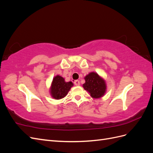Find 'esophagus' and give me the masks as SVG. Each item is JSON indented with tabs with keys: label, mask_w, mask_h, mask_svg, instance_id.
<instances>
[{
	"label": "esophagus",
	"mask_w": 153,
	"mask_h": 153,
	"mask_svg": "<svg viewBox=\"0 0 153 153\" xmlns=\"http://www.w3.org/2000/svg\"><path fill=\"white\" fill-rule=\"evenodd\" d=\"M74 84H75V85H76V86L80 85V81L78 80H75V82H74Z\"/></svg>",
	"instance_id": "esophagus-1"
}]
</instances>
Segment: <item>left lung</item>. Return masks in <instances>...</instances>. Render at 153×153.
Wrapping results in <instances>:
<instances>
[{"mask_svg":"<svg viewBox=\"0 0 153 153\" xmlns=\"http://www.w3.org/2000/svg\"><path fill=\"white\" fill-rule=\"evenodd\" d=\"M85 82L83 84L84 89L89 92L92 98H100L106 92L105 81L98 73L91 72L85 76Z\"/></svg>","mask_w":153,"mask_h":153,"instance_id":"obj_1","label":"left lung"}]
</instances>
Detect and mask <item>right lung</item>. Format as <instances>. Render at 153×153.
Here are the masks:
<instances>
[{
    "instance_id": "add662e5",
    "label": "right lung",
    "mask_w": 153,
    "mask_h": 153,
    "mask_svg": "<svg viewBox=\"0 0 153 153\" xmlns=\"http://www.w3.org/2000/svg\"><path fill=\"white\" fill-rule=\"evenodd\" d=\"M73 84L71 82H66L63 77L57 75L53 78L50 90V94L55 100L62 99L68 94Z\"/></svg>"
}]
</instances>
